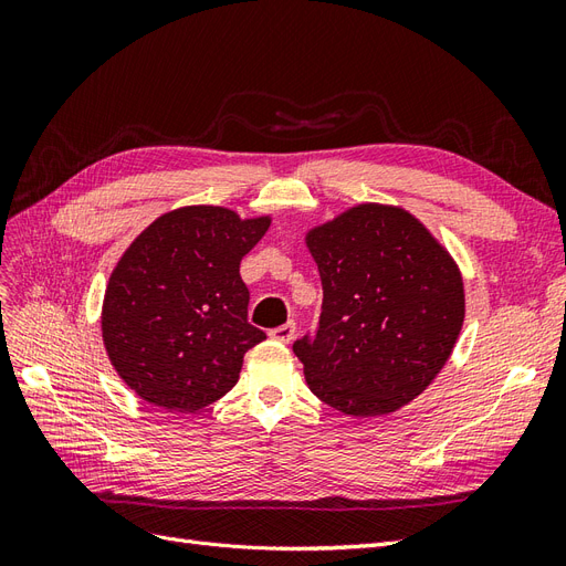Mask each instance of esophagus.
Wrapping results in <instances>:
<instances>
[{"mask_svg":"<svg viewBox=\"0 0 566 566\" xmlns=\"http://www.w3.org/2000/svg\"><path fill=\"white\" fill-rule=\"evenodd\" d=\"M269 337L276 339V342H283V345H287V342H293V337H295V323H293V321L283 323L281 328H273V331L269 333Z\"/></svg>","mask_w":566,"mask_h":566,"instance_id":"1","label":"esophagus"}]
</instances>
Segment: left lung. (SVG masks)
<instances>
[{
	"instance_id": "1",
	"label": "left lung",
	"mask_w": 566,
	"mask_h": 566,
	"mask_svg": "<svg viewBox=\"0 0 566 566\" xmlns=\"http://www.w3.org/2000/svg\"><path fill=\"white\" fill-rule=\"evenodd\" d=\"M323 285L318 328L293 345L316 397L354 418L413 401L465 318L453 256L413 214L364 202L306 233Z\"/></svg>"
}]
</instances>
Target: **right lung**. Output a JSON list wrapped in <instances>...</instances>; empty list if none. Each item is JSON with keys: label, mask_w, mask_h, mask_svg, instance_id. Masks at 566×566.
Instances as JSON below:
<instances>
[{"label": "right lung", "mask_w": 566, "mask_h": 566, "mask_svg": "<svg viewBox=\"0 0 566 566\" xmlns=\"http://www.w3.org/2000/svg\"><path fill=\"white\" fill-rule=\"evenodd\" d=\"M269 224L271 217L188 205L134 238L111 273L101 333L136 397L196 413L238 382L245 352L266 339L248 323L241 260Z\"/></svg>", "instance_id": "right-lung-1"}]
</instances>
